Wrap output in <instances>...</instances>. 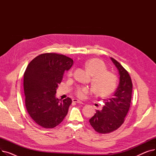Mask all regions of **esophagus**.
Returning <instances> with one entry per match:
<instances>
[{
	"label": "esophagus",
	"instance_id": "1",
	"mask_svg": "<svg viewBox=\"0 0 156 156\" xmlns=\"http://www.w3.org/2000/svg\"><path fill=\"white\" fill-rule=\"evenodd\" d=\"M72 101H73V102H76V103H78V104H83L81 101H80L78 100V99H73L72 100Z\"/></svg>",
	"mask_w": 156,
	"mask_h": 156
}]
</instances>
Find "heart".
Segmentation results:
<instances>
[{
    "label": "heart",
    "instance_id": "b5f03b06",
    "mask_svg": "<svg viewBox=\"0 0 156 156\" xmlns=\"http://www.w3.org/2000/svg\"><path fill=\"white\" fill-rule=\"evenodd\" d=\"M85 66L88 73L92 76V84L96 94L105 96L111 94L117 85V76L115 74L107 70V67L103 61L98 59H89L85 63ZM73 75V69H69L67 75L68 77ZM90 92L87 87L79 86L75 91V95L81 99Z\"/></svg>",
    "mask_w": 156,
    "mask_h": 156
}]
</instances>
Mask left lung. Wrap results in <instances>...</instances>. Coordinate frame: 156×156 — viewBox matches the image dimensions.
Here are the masks:
<instances>
[{"instance_id":"8db88e82","label":"left lung","mask_w":156,"mask_h":156,"mask_svg":"<svg viewBox=\"0 0 156 156\" xmlns=\"http://www.w3.org/2000/svg\"><path fill=\"white\" fill-rule=\"evenodd\" d=\"M111 59L119 71V84L112 97L104 100L102 110H96L89 120L96 132L102 134L112 132L122 125L132 101L133 85L128 72L116 60Z\"/></svg>"}]
</instances>
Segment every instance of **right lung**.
Returning <instances> with one entry per match:
<instances>
[{
    "label": "right lung",
    "instance_id": "right-lung-1",
    "mask_svg": "<svg viewBox=\"0 0 156 156\" xmlns=\"http://www.w3.org/2000/svg\"><path fill=\"white\" fill-rule=\"evenodd\" d=\"M73 60L62 54H42L33 59L24 73V92L28 113L36 123L44 128L59 125L67 115L72 100L55 98L65 70Z\"/></svg>",
    "mask_w": 156,
    "mask_h": 156
}]
</instances>
